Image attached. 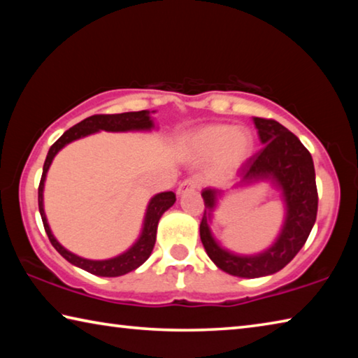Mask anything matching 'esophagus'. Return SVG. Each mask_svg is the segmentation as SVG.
I'll use <instances>...</instances> for the list:
<instances>
[{
    "label": "esophagus",
    "instance_id": "esophagus-1",
    "mask_svg": "<svg viewBox=\"0 0 358 358\" xmlns=\"http://www.w3.org/2000/svg\"><path fill=\"white\" fill-rule=\"evenodd\" d=\"M201 186V181H199V178H186L181 181V183L178 185V189L177 192L178 194H185L187 191H194L197 189V187Z\"/></svg>",
    "mask_w": 358,
    "mask_h": 358
}]
</instances>
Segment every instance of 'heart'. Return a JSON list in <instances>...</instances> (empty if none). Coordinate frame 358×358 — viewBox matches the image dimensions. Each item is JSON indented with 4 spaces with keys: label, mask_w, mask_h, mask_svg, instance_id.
Listing matches in <instances>:
<instances>
[{
    "label": "heart",
    "mask_w": 358,
    "mask_h": 358,
    "mask_svg": "<svg viewBox=\"0 0 358 358\" xmlns=\"http://www.w3.org/2000/svg\"><path fill=\"white\" fill-rule=\"evenodd\" d=\"M189 153L201 159L215 156L221 172H232L248 159L252 150V136L245 128L211 124L199 129L187 138Z\"/></svg>",
    "instance_id": "heart-1"
}]
</instances>
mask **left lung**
I'll use <instances>...</instances> for the list:
<instances>
[{
    "mask_svg": "<svg viewBox=\"0 0 358 358\" xmlns=\"http://www.w3.org/2000/svg\"><path fill=\"white\" fill-rule=\"evenodd\" d=\"M264 147L240 167V183L273 180L286 201V221L276 243L257 256H237L216 243L210 232L211 211L220 191L205 187L201 221V240L217 268L241 278L273 275L284 268L306 243L317 216V187L313 157L299 137L271 118H254Z\"/></svg>",
    "mask_w": 358,
    "mask_h": 358,
    "instance_id": "8db88e82",
    "label": "left lung"
}]
</instances>
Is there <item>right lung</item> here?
<instances>
[{"mask_svg":"<svg viewBox=\"0 0 358 358\" xmlns=\"http://www.w3.org/2000/svg\"><path fill=\"white\" fill-rule=\"evenodd\" d=\"M153 128V120L150 118L148 110H141V112H124V113H113V115H93V117L85 118L80 123L72 126L64 134L58 138V141L52 145L50 150H48L44 169H42V177L41 183L38 187V202H39V213L42 217V222H44V229L47 232V237L50 240L53 248L62 254V256L71 262L72 265L78 266L85 271L92 275L98 276H121L129 273V271L136 270L137 266H141L145 260L150 257L151 251H153L155 241H156V230H157V222H159V217L162 216L166 210H169L175 203V194L172 191L156 194V196L151 199L147 208V215H145L143 221V229L138 240L132 245L128 251L120 254V256L107 260H90L78 257L76 254L69 252L66 248L58 243L57 238L53 237L50 227L47 224V217L44 213V197H42V192H44V181L48 167H50L53 157L62 150L64 145H68L72 141H77V138L93 134V132L98 131H112V132H124V131H148Z\"/></svg>","mask_w":358,"mask_h":358,"instance_id":"add662e5","label":"right lung"}]
</instances>
